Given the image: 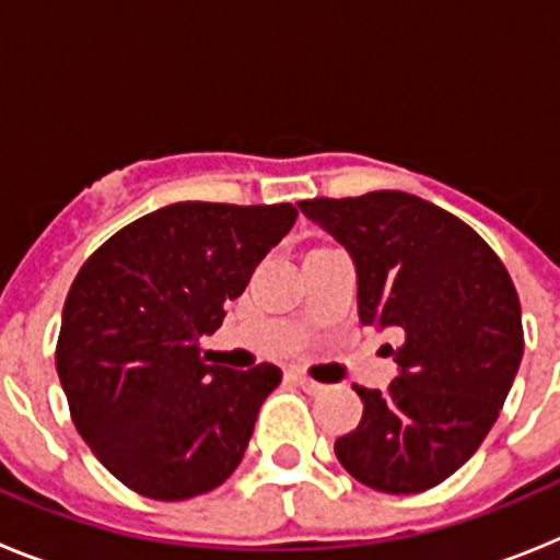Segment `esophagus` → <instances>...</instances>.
<instances>
[{
	"label": "esophagus",
	"mask_w": 560,
	"mask_h": 560,
	"mask_svg": "<svg viewBox=\"0 0 560 560\" xmlns=\"http://www.w3.org/2000/svg\"><path fill=\"white\" fill-rule=\"evenodd\" d=\"M291 378H294L296 384H300V387H303L305 393H308V395H319V393H325V384H319V381L308 378V375L300 373V370H294V373H291Z\"/></svg>",
	"instance_id": "1"
}]
</instances>
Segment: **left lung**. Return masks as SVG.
Wrapping results in <instances>:
<instances>
[{
    "label": "left lung",
    "instance_id": "left-lung-1",
    "mask_svg": "<svg viewBox=\"0 0 560 560\" xmlns=\"http://www.w3.org/2000/svg\"><path fill=\"white\" fill-rule=\"evenodd\" d=\"M300 210L353 257L361 323L400 336L387 345L398 378L387 393L355 387L364 415L336 457L373 491H429L471 459L511 393L524 353L516 285L471 226L412 192Z\"/></svg>",
    "mask_w": 560,
    "mask_h": 560
}]
</instances>
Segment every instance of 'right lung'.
Segmentation results:
<instances>
[{
  "label": "right lung",
  "instance_id": "add662e5",
  "mask_svg": "<svg viewBox=\"0 0 560 560\" xmlns=\"http://www.w3.org/2000/svg\"><path fill=\"white\" fill-rule=\"evenodd\" d=\"M291 205L179 201L114 232L63 303L56 370L75 429L126 488L179 502L244 459L275 364L201 359L224 305L294 226Z\"/></svg>",
  "mask_w": 560,
  "mask_h": 560
}]
</instances>
